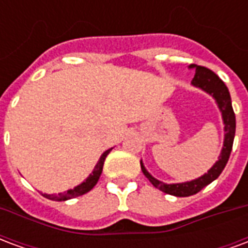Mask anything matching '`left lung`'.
<instances>
[{"mask_svg":"<svg viewBox=\"0 0 248 248\" xmlns=\"http://www.w3.org/2000/svg\"><path fill=\"white\" fill-rule=\"evenodd\" d=\"M190 69L195 70V76L192 78L191 85L197 89H201L202 92L207 93L208 95L214 98V101L218 106L219 111L222 114V121L224 124V140L222 150L218 156V161L215 162L213 167L204 172L202 177L187 181L182 183H163L162 181H158L156 178L151 175L150 172L146 170L143 162L140 161V169L142 172L145 174V177L151 182V185L156 187L158 190L174 195V197H190L194 195L202 190L203 187H206L211 182H214L217 178L220 175V172L223 171V169L227 165L232 143H234L235 137V114L231 105V97L227 86L224 85V82L219 78L214 71H211L207 67L198 65H190Z\"/></svg>","mask_w":248,"mask_h":248,"instance_id":"left-lung-1","label":"left lung"}]
</instances>
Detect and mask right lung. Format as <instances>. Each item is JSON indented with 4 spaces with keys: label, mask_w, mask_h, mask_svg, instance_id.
<instances>
[{
    "label": "right lung",
    "mask_w": 248,
    "mask_h": 248,
    "mask_svg": "<svg viewBox=\"0 0 248 248\" xmlns=\"http://www.w3.org/2000/svg\"><path fill=\"white\" fill-rule=\"evenodd\" d=\"M111 150H113V147L103 153L102 155H101V158H99V161L97 162L95 167H94V170L92 171V174H90L83 182L79 183L78 186H76L74 188H70V190H67V191L65 192H60V194H57V195L56 194H44V197H46L47 199H51V201L62 202V201H67V199H71V198L79 197V195H83V194H86V192L90 191L93 187L97 185L98 179H99L101 174H102L105 159H106V156L108 155V153Z\"/></svg>",
    "instance_id": "obj_1"
}]
</instances>
